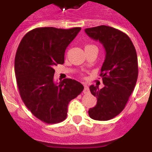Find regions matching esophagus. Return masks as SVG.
Masks as SVG:
<instances>
[{
	"mask_svg": "<svg viewBox=\"0 0 152 152\" xmlns=\"http://www.w3.org/2000/svg\"><path fill=\"white\" fill-rule=\"evenodd\" d=\"M84 94H88L89 93V88L87 84H84Z\"/></svg>",
	"mask_w": 152,
	"mask_h": 152,
	"instance_id": "esophagus-1",
	"label": "esophagus"
}]
</instances>
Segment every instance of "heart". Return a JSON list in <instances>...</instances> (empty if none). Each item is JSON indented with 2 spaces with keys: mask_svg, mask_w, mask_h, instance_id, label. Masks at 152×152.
Here are the masks:
<instances>
[{
  "mask_svg": "<svg viewBox=\"0 0 152 152\" xmlns=\"http://www.w3.org/2000/svg\"><path fill=\"white\" fill-rule=\"evenodd\" d=\"M94 47H96V46L94 45H91V44H88V45H85V49H91V48H94Z\"/></svg>",
  "mask_w": 152,
  "mask_h": 152,
  "instance_id": "heart-1",
  "label": "heart"
}]
</instances>
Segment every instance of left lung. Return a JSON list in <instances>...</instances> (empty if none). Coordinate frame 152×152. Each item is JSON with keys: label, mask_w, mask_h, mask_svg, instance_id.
I'll return each instance as SVG.
<instances>
[{"label": "left lung", "mask_w": 152, "mask_h": 152, "mask_svg": "<svg viewBox=\"0 0 152 152\" xmlns=\"http://www.w3.org/2000/svg\"><path fill=\"white\" fill-rule=\"evenodd\" d=\"M85 33L103 44L105 61L100 76L102 89L91 85L90 91L96 97V105L88 111L91 119L107 121L124 110L136 84L139 67L135 46L125 33L108 26L85 29Z\"/></svg>", "instance_id": "left-lung-1"}]
</instances>
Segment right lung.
I'll list each match as a JSON object with an SVG mask.
<instances>
[{
	"label": "right lung",
	"instance_id": "add662e5",
	"mask_svg": "<svg viewBox=\"0 0 152 152\" xmlns=\"http://www.w3.org/2000/svg\"><path fill=\"white\" fill-rule=\"evenodd\" d=\"M80 29L36 28L23 36L17 49L14 68L21 99L33 116L48 124L64 121L68 103L84 90L72 79L58 84L53 81L54 67L64 64L65 49Z\"/></svg>",
	"mask_w": 152,
	"mask_h": 152
}]
</instances>
